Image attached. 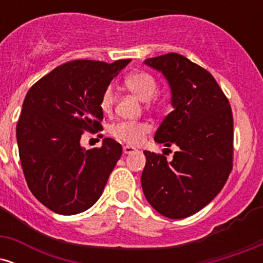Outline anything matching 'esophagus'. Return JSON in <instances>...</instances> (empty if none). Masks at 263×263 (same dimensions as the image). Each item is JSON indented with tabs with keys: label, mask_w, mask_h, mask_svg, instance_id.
<instances>
[{
	"label": "esophagus",
	"mask_w": 263,
	"mask_h": 263,
	"mask_svg": "<svg viewBox=\"0 0 263 263\" xmlns=\"http://www.w3.org/2000/svg\"><path fill=\"white\" fill-rule=\"evenodd\" d=\"M136 149L134 146H129V144H126V146H123V153L125 155H132V153L136 152Z\"/></svg>",
	"instance_id": "obj_1"
}]
</instances>
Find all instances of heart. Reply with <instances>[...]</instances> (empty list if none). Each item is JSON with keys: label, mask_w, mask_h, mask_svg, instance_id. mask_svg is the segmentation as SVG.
<instances>
[{"label": "heart", "mask_w": 263, "mask_h": 263, "mask_svg": "<svg viewBox=\"0 0 263 263\" xmlns=\"http://www.w3.org/2000/svg\"><path fill=\"white\" fill-rule=\"evenodd\" d=\"M123 84L140 100L147 101L148 104L156 102L153 96L157 92V83L151 74L144 73V71L131 73L125 78ZM115 102H116V93H115L114 87L108 85L104 89L100 96V101H99L102 112L110 114L115 106ZM149 132L151 125L144 121H121L111 127V134L115 137L129 144L141 143Z\"/></svg>", "instance_id": "b5f03b06"}]
</instances>
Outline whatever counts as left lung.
Returning a JSON list of instances; mask_svg holds the SVG:
<instances>
[{
	"label": "left lung",
	"instance_id": "obj_1",
	"mask_svg": "<svg viewBox=\"0 0 263 263\" xmlns=\"http://www.w3.org/2000/svg\"><path fill=\"white\" fill-rule=\"evenodd\" d=\"M162 71L174 110L163 120L155 141L177 144L173 159L144 151L141 184L155 209L183 219L203 209L224 188L232 170L234 117L228 98L209 71L177 53L144 60Z\"/></svg>",
	"mask_w": 263,
	"mask_h": 263
}]
</instances>
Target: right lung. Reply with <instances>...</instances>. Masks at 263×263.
<instances>
[{"instance_id": "right-lung-1", "label": "right lung", "mask_w": 263, "mask_h": 263, "mask_svg": "<svg viewBox=\"0 0 263 263\" xmlns=\"http://www.w3.org/2000/svg\"><path fill=\"white\" fill-rule=\"evenodd\" d=\"M128 63L71 60L27 92L16 131L21 164L32 194L54 213L74 215L92 206L122 155L112 138L87 151L80 138L102 129L100 96Z\"/></svg>"}]
</instances>
